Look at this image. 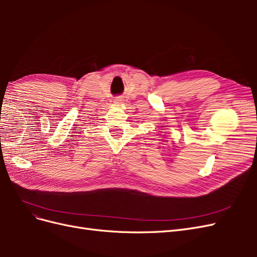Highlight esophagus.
<instances>
[{
	"mask_svg": "<svg viewBox=\"0 0 257 257\" xmlns=\"http://www.w3.org/2000/svg\"><path fill=\"white\" fill-rule=\"evenodd\" d=\"M115 103H116V104H121V103H122V100H121V99H118V100H116Z\"/></svg>",
	"mask_w": 257,
	"mask_h": 257,
	"instance_id": "1",
	"label": "esophagus"
}]
</instances>
